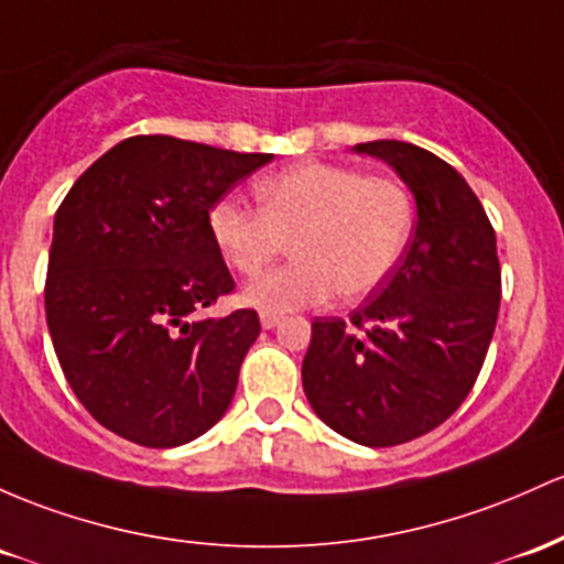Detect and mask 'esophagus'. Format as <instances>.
<instances>
[{"instance_id":"1","label":"esophagus","mask_w":564,"mask_h":564,"mask_svg":"<svg viewBox=\"0 0 564 564\" xmlns=\"http://www.w3.org/2000/svg\"><path fill=\"white\" fill-rule=\"evenodd\" d=\"M259 324H262V329H275V326L281 324V315H275V313H259Z\"/></svg>"}]
</instances>
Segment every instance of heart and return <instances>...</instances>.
I'll list each match as a JSON object with an SVG mask.
<instances>
[{
  "label": "heart",
  "mask_w": 564,
  "mask_h": 564,
  "mask_svg": "<svg viewBox=\"0 0 564 564\" xmlns=\"http://www.w3.org/2000/svg\"><path fill=\"white\" fill-rule=\"evenodd\" d=\"M259 212L219 200L208 235L238 275H259L286 243L294 262L249 283L240 302L262 313H294L372 294L399 268L414 230V200L395 178L329 163H305L257 182Z\"/></svg>",
  "instance_id": "heart-1"
}]
</instances>
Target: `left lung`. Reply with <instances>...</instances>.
<instances>
[{"label":"left lung","mask_w":564,"mask_h":564,"mask_svg":"<svg viewBox=\"0 0 564 564\" xmlns=\"http://www.w3.org/2000/svg\"><path fill=\"white\" fill-rule=\"evenodd\" d=\"M352 152L399 173L417 225L375 296L343 318H315L302 361L313 412L364 447H393L442 425L471 393L500 307L495 230L466 178L406 141Z\"/></svg>","instance_id":"1"}]
</instances>
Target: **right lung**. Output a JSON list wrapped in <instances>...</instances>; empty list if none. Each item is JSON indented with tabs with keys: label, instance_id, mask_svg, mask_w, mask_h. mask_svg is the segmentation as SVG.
Listing matches in <instances>:
<instances>
[{
	"label": "right lung",
	"instance_id": "right-lung-1",
	"mask_svg": "<svg viewBox=\"0 0 564 564\" xmlns=\"http://www.w3.org/2000/svg\"><path fill=\"white\" fill-rule=\"evenodd\" d=\"M270 160L131 135L64 197L47 262V329L74 395L104 429L163 449L203 436L227 412L259 318H197L235 289L208 212Z\"/></svg>",
	"mask_w": 564,
	"mask_h": 564
}]
</instances>
